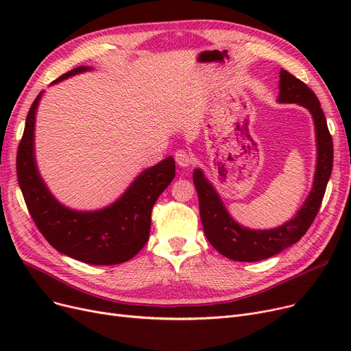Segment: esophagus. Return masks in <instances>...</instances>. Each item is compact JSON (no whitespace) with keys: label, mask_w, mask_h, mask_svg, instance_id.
Masks as SVG:
<instances>
[{"label":"esophagus","mask_w":351,"mask_h":351,"mask_svg":"<svg viewBox=\"0 0 351 351\" xmlns=\"http://www.w3.org/2000/svg\"><path fill=\"white\" fill-rule=\"evenodd\" d=\"M175 159H176V163L182 166V168H189V166L193 163L192 155L188 151H183V149L175 154Z\"/></svg>","instance_id":"esophagus-1"}]
</instances>
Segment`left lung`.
Wrapping results in <instances>:
<instances>
[{
  "instance_id": "1",
  "label": "left lung",
  "mask_w": 351,
  "mask_h": 351,
  "mask_svg": "<svg viewBox=\"0 0 351 351\" xmlns=\"http://www.w3.org/2000/svg\"><path fill=\"white\" fill-rule=\"evenodd\" d=\"M279 102L299 104L310 110L315 121L317 141V165L313 189L300 210L285 225L269 230L243 228L230 217L222 199L200 169L193 172V183L199 197L202 226L209 243L228 259L236 262H259L298 243L308 230L322 206L327 182L333 169V139L320 102L303 81L280 69Z\"/></svg>"
}]
</instances>
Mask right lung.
<instances>
[{"label": "right lung", "mask_w": 351, "mask_h": 351, "mask_svg": "<svg viewBox=\"0 0 351 351\" xmlns=\"http://www.w3.org/2000/svg\"><path fill=\"white\" fill-rule=\"evenodd\" d=\"M88 69L90 68H73L52 84ZM41 95L43 92L28 110L16 152V178L32 220L53 249L72 259L101 266L128 262L147 242L152 208L175 178V159L169 156L145 169L115 204L105 209H68L51 195L36 169L34 128Z\"/></svg>", "instance_id": "add662e5"}]
</instances>
